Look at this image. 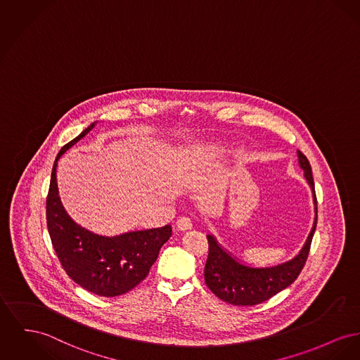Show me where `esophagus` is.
Instances as JSON below:
<instances>
[{"label":"esophagus","instance_id":"esophagus-1","mask_svg":"<svg viewBox=\"0 0 360 360\" xmlns=\"http://www.w3.org/2000/svg\"><path fill=\"white\" fill-rule=\"evenodd\" d=\"M176 227H178L179 230H182V231H185V230H191V227H193V223H191V217H186V216L179 217V219L176 220Z\"/></svg>","mask_w":360,"mask_h":360}]
</instances>
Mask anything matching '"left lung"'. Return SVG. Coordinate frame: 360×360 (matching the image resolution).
<instances>
[{"label":"left lung","instance_id":"obj_1","mask_svg":"<svg viewBox=\"0 0 360 360\" xmlns=\"http://www.w3.org/2000/svg\"><path fill=\"white\" fill-rule=\"evenodd\" d=\"M296 155L299 167L303 169L306 182L311 189L316 214L311 231L295 257L276 265L255 266L233 255L219 243L213 233L207 235L210 253L204 271L205 283L214 295L227 303L235 306H252L265 302L291 285L306 264L317 226V197L311 166L300 150H296Z\"/></svg>","mask_w":360,"mask_h":360}]
</instances>
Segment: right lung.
<instances>
[{
	"label": "right lung",
	"mask_w": 360,
	"mask_h": 360,
	"mask_svg": "<svg viewBox=\"0 0 360 360\" xmlns=\"http://www.w3.org/2000/svg\"><path fill=\"white\" fill-rule=\"evenodd\" d=\"M95 125L85 127L58 152L46 201V220L53 248L68 276L89 292L112 297L127 294L147 277L171 236V226L106 236L82 227L65 211L57 185L58 160Z\"/></svg>",
	"instance_id": "right-lung-1"
}]
</instances>
